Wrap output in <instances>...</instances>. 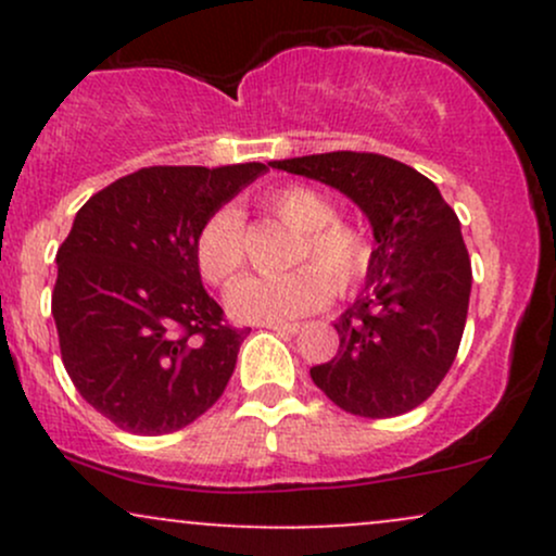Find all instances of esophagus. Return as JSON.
Returning a JSON list of instances; mask_svg holds the SVG:
<instances>
[{
    "label": "esophagus",
    "instance_id": "esophagus-1",
    "mask_svg": "<svg viewBox=\"0 0 556 556\" xmlns=\"http://www.w3.org/2000/svg\"><path fill=\"white\" fill-rule=\"evenodd\" d=\"M261 327L282 331V334H298V331H300V324H287V321H264Z\"/></svg>",
    "mask_w": 556,
    "mask_h": 556
}]
</instances>
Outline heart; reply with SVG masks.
Returning a JSON list of instances; mask_svg holds the SVG:
<instances>
[{
  "label": "heart",
  "mask_w": 556,
  "mask_h": 556,
  "mask_svg": "<svg viewBox=\"0 0 556 556\" xmlns=\"http://www.w3.org/2000/svg\"><path fill=\"white\" fill-rule=\"evenodd\" d=\"M266 212L298 229L292 248L298 269L279 277H245L232 285L227 305L242 321H290L324 308L331 292L350 295L371 269L366 229L337 219L334 203L311 185H285L264 198ZM195 264L208 285H229L248 258L245 227L235 208L206 216L193 242Z\"/></svg>",
  "instance_id": "b5f03b06"
}]
</instances>
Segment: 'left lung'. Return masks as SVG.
I'll return each mask as SVG.
<instances>
[{
	"mask_svg": "<svg viewBox=\"0 0 556 556\" xmlns=\"http://www.w3.org/2000/svg\"><path fill=\"white\" fill-rule=\"evenodd\" d=\"M353 198L374 227L366 290L337 318L340 350L311 368L327 397L361 418H394L426 402L460 348L470 300L460 219L407 164L368 151L271 162Z\"/></svg>",
	"mask_w": 556,
	"mask_h": 556,
	"instance_id": "1",
	"label": "left lung"
}]
</instances>
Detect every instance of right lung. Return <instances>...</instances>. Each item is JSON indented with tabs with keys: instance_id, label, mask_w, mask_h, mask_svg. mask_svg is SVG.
I'll return each instance as SVG.
<instances>
[{
	"instance_id": "obj_1",
	"label": "right lung",
	"mask_w": 556,
	"mask_h": 556,
	"mask_svg": "<svg viewBox=\"0 0 556 556\" xmlns=\"http://www.w3.org/2000/svg\"><path fill=\"white\" fill-rule=\"evenodd\" d=\"M266 164L143 167L93 193L56 251L65 371L123 431H180L225 392L251 329L201 285L195 232Z\"/></svg>"
}]
</instances>
